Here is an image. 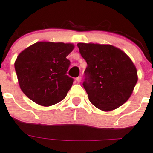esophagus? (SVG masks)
Returning a JSON list of instances; mask_svg holds the SVG:
<instances>
[{
	"label": "esophagus",
	"mask_w": 153,
	"mask_h": 153,
	"mask_svg": "<svg viewBox=\"0 0 153 153\" xmlns=\"http://www.w3.org/2000/svg\"><path fill=\"white\" fill-rule=\"evenodd\" d=\"M76 82H78V83H79V82H81V80H82V77H81V76H78V77H76Z\"/></svg>",
	"instance_id": "esophagus-1"
}]
</instances>
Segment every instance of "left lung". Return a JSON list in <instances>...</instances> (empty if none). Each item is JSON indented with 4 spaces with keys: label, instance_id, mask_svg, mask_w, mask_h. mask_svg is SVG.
<instances>
[{
    "label": "left lung",
    "instance_id": "left-lung-1",
    "mask_svg": "<svg viewBox=\"0 0 153 153\" xmlns=\"http://www.w3.org/2000/svg\"><path fill=\"white\" fill-rule=\"evenodd\" d=\"M77 46L87 63L83 87L91 103L104 111L125 103L138 79L129 57L111 45L80 42Z\"/></svg>",
    "mask_w": 153,
    "mask_h": 153
}]
</instances>
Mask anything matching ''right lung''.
Wrapping results in <instances>:
<instances>
[{"label":"right lung","instance_id":"right-lung-1","mask_svg":"<svg viewBox=\"0 0 153 153\" xmlns=\"http://www.w3.org/2000/svg\"><path fill=\"white\" fill-rule=\"evenodd\" d=\"M71 43L38 42L18 56L14 66L22 92L42 106H51L66 97L74 79L66 74L73 51Z\"/></svg>","mask_w":153,"mask_h":153}]
</instances>
